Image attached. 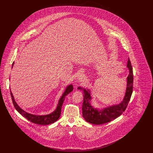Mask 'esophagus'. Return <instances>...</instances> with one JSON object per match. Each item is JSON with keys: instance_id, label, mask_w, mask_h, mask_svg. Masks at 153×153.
Returning <instances> with one entry per match:
<instances>
[{"instance_id": "obj_1", "label": "esophagus", "mask_w": 153, "mask_h": 153, "mask_svg": "<svg viewBox=\"0 0 153 153\" xmlns=\"http://www.w3.org/2000/svg\"><path fill=\"white\" fill-rule=\"evenodd\" d=\"M82 74L81 73H79V74H78L77 75V79H81V78L82 77Z\"/></svg>"}]
</instances>
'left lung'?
I'll use <instances>...</instances> for the list:
<instances>
[{
	"label": "left lung",
	"mask_w": 153,
	"mask_h": 153,
	"mask_svg": "<svg viewBox=\"0 0 153 153\" xmlns=\"http://www.w3.org/2000/svg\"><path fill=\"white\" fill-rule=\"evenodd\" d=\"M127 66L129 69V74L127 78L126 94L123 101L118 104L111 105L102 109L95 108L91 105L90 102L92 99L90 91L80 87L78 88V89L82 90L84 92V102L82 105V116L87 122L94 124L107 123L121 115L126 110L130 100L133 89L132 68L129 58H128Z\"/></svg>",
	"instance_id": "obj_1"
}]
</instances>
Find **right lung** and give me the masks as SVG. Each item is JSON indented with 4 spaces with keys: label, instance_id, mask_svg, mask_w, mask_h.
<instances>
[{
    "label": "right lung",
    "instance_id": "add662e5",
    "mask_svg": "<svg viewBox=\"0 0 153 153\" xmlns=\"http://www.w3.org/2000/svg\"><path fill=\"white\" fill-rule=\"evenodd\" d=\"M14 65V63H13V66L12 68ZM73 89V85H69L66 88L65 91L64 92L62 96L61 97L58 101V105L57 107V108L55 109L54 111H53L52 113L48 114V115H36L33 114H29L23 110L22 108H21L17 103L15 101L14 97L13 95V94L11 91H10V94L11 96V99L12 101L13 102V104L14 105L15 108L16 109V111L21 115L23 117H25L28 120L30 121L32 123H34L38 124H41V125H48L50 124L53 123L55 122H56L59 117H60L61 115V107L62 105V104L64 101V99L65 98L66 96L68 95L70 92H71Z\"/></svg>",
    "mask_w": 153,
    "mask_h": 153
}]
</instances>
